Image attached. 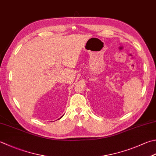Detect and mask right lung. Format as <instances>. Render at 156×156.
<instances>
[{"mask_svg": "<svg viewBox=\"0 0 156 156\" xmlns=\"http://www.w3.org/2000/svg\"><path fill=\"white\" fill-rule=\"evenodd\" d=\"M62 116H63V115H62ZM62 117H61V118H62Z\"/></svg>", "mask_w": 156, "mask_h": 156, "instance_id": "add662e5", "label": "right lung"}]
</instances>
